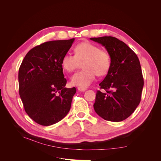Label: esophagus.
I'll return each mask as SVG.
<instances>
[{"instance_id": "obj_1", "label": "esophagus", "mask_w": 161, "mask_h": 161, "mask_svg": "<svg viewBox=\"0 0 161 161\" xmlns=\"http://www.w3.org/2000/svg\"><path fill=\"white\" fill-rule=\"evenodd\" d=\"M86 89V88H82V87H78V90H79V91H81V92L85 91Z\"/></svg>"}]
</instances>
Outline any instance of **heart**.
<instances>
[{
    "instance_id": "1",
    "label": "heart",
    "mask_w": 161,
    "mask_h": 161,
    "mask_svg": "<svg viewBox=\"0 0 161 161\" xmlns=\"http://www.w3.org/2000/svg\"><path fill=\"white\" fill-rule=\"evenodd\" d=\"M75 52V55L66 53L62 59V68L69 72L79 69L82 63L84 69L72 76V85L85 88L94 81L96 75L105 76L109 70L111 64L109 53L97 45L89 42H82L76 45Z\"/></svg>"
}]
</instances>
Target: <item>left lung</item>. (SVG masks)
Masks as SVG:
<instances>
[{
    "instance_id": "1",
    "label": "left lung",
    "mask_w": 161,
    "mask_h": 161,
    "mask_svg": "<svg viewBox=\"0 0 161 161\" xmlns=\"http://www.w3.org/2000/svg\"><path fill=\"white\" fill-rule=\"evenodd\" d=\"M90 40L104 46L111 58L110 69L99 85L105 92L97 91L94 109L105 120L123 121L132 114L141 100L144 79L138 58L116 37L104 36Z\"/></svg>"
}]
</instances>
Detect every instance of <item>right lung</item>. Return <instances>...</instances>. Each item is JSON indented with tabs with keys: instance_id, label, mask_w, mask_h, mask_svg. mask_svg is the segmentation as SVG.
<instances>
[{
	"instance_id": "obj_1",
	"label": "right lung",
	"mask_w": 161,
	"mask_h": 161,
	"mask_svg": "<svg viewBox=\"0 0 161 161\" xmlns=\"http://www.w3.org/2000/svg\"><path fill=\"white\" fill-rule=\"evenodd\" d=\"M74 41H50L34 47L19 68V91L24 109L38 124H54L70 109L76 90L65 87L62 59Z\"/></svg>"
}]
</instances>
